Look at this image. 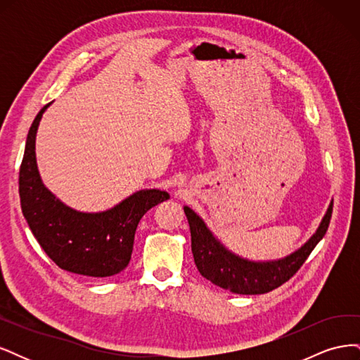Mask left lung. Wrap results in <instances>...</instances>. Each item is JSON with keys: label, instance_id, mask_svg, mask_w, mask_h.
Returning <instances> with one entry per match:
<instances>
[{"label": "left lung", "instance_id": "8db88e82", "mask_svg": "<svg viewBox=\"0 0 360 360\" xmlns=\"http://www.w3.org/2000/svg\"><path fill=\"white\" fill-rule=\"evenodd\" d=\"M333 210V201L326 212L319 230L296 252L269 263L243 259L225 249L210 233L201 217L184 207L191 226L192 254L200 274L212 284L236 294H264L285 284L297 274L309 254L328 231Z\"/></svg>", "mask_w": 360, "mask_h": 360}]
</instances>
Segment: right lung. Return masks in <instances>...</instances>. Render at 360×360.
Wrapping results in <instances>:
<instances>
[{
  "instance_id": "add662e5",
  "label": "right lung",
  "mask_w": 360,
  "mask_h": 360,
  "mask_svg": "<svg viewBox=\"0 0 360 360\" xmlns=\"http://www.w3.org/2000/svg\"><path fill=\"white\" fill-rule=\"evenodd\" d=\"M45 105L32 122L19 169V197L31 233L60 269L90 278L124 270L134 250L136 226L151 207L169 198L159 189L139 191L102 213H81L43 186L36 163V134Z\"/></svg>"
}]
</instances>
